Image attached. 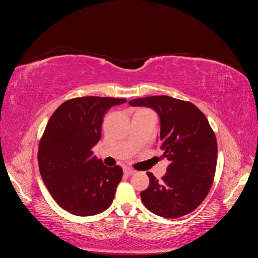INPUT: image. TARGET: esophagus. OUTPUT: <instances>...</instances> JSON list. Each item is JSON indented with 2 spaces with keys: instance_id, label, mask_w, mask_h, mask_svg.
Listing matches in <instances>:
<instances>
[{
  "instance_id": "esophagus-1",
  "label": "esophagus",
  "mask_w": 258,
  "mask_h": 258,
  "mask_svg": "<svg viewBox=\"0 0 258 258\" xmlns=\"http://www.w3.org/2000/svg\"><path fill=\"white\" fill-rule=\"evenodd\" d=\"M123 173L126 174L127 176H130V175H132V174H135L136 171H135L134 169H130V168H124V169H123Z\"/></svg>"
}]
</instances>
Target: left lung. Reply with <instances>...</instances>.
<instances>
[{
  "label": "left lung",
  "instance_id": "1",
  "mask_svg": "<svg viewBox=\"0 0 258 258\" xmlns=\"http://www.w3.org/2000/svg\"><path fill=\"white\" fill-rule=\"evenodd\" d=\"M129 104L158 113L160 150L170 161L161 181L146 173L150 186L141 191L143 205L166 218L192 212L208 196L216 170V137L206 115L191 102L169 96L139 98Z\"/></svg>",
  "mask_w": 258,
  "mask_h": 258
}]
</instances>
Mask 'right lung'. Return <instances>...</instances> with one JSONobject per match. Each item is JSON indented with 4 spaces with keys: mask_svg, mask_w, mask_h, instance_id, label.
<instances>
[{
    "mask_svg": "<svg viewBox=\"0 0 258 258\" xmlns=\"http://www.w3.org/2000/svg\"><path fill=\"white\" fill-rule=\"evenodd\" d=\"M126 101L92 96L70 99L46 124L38 143V167L51 197L68 212L90 216L112 205L122 169L105 167L92 147L101 138L105 112Z\"/></svg>",
    "mask_w": 258,
    "mask_h": 258,
    "instance_id": "add662e5",
    "label": "right lung"
}]
</instances>
